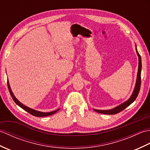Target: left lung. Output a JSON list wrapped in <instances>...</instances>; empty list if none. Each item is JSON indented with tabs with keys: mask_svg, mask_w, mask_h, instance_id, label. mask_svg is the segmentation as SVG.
Wrapping results in <instances>:
<instances>
[{
	"mask_svg": "<svg viewBox=\"0 0 150 150\" xmlns=\"http://www.w3.org/2000/svg\"><path fill=\"white\" fill-rule=\"evenodd\" d=\"M136 52H137V54L138 57H139V68H138L137 76V81H136L135 86L134 88V90H133V91L132 96L129 97V98L128 100L124 102V103L121 104L120 105H119V106L113 108V109L108 110H94L95 111H97V112L99 113H103V114H106V115L117 114L118 113L120 112V111H122V110H124L126 108H127L128 106H129L130 104L135 101L136 98L137 97L139 93V91H140V88H141V75L142 63H141V55H140V54L138 52L137 49V46H136Z\"/></svg>",
	"mask_w": 150,
	"mask_h": 150,
	"instance_id": "1",
	"label": "left lung"
}]
</instances>
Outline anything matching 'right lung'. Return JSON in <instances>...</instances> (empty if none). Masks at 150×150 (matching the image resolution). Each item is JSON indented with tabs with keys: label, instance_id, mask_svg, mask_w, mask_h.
<instances>
[{
	"label": "right lung",
	"instance_id": "right-lung-1",
	"mask_svg": "<svg viewBox=\"0 0 150 150\" xmlns=\"http://www.w3.org/2000/svg\"><path fill=\"white\" fill-rule=\"evenodd\" d=\"M8 90L9 91V93H10L11 96L13 98V100H14L15 103L17 104L18 106H20L22 109L24 110L25 111H26L27 112H28L29 113L31 114L33 116H35V117H46V116H49V115H52L55 113L57 111H58L59 110V109H57V110L55 111H51V112H47V113H45V112H41V111H37V110H35L33 109H31V108H28L26 106H24V104H22L21 102H19L18 100V99H17V98L15 97V95L13 93V92L11 91V89L10 88V86H9V81L8 80Z\"/></svg>",
	"mask_w": 150,
	"mask_h": 150
}]
</instances>
